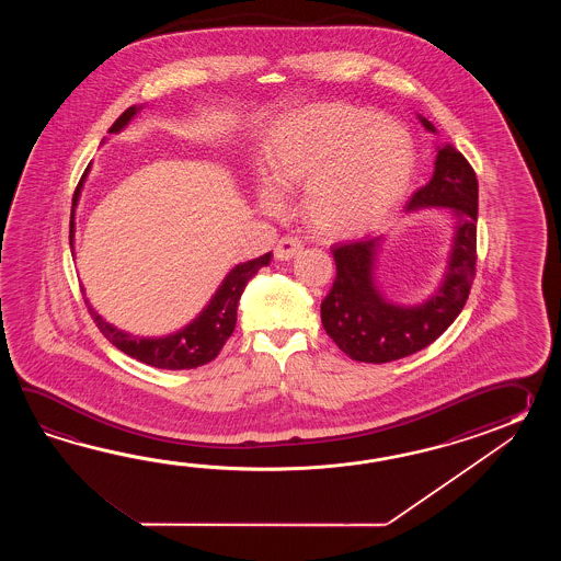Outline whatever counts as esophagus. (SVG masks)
Returning a JSON list of instances; mask_svg holds the SVG:
<instances>
[{"label": "esophagus", "mask_w": 561, "mask_h": 561, "mask_svg": "<svg viewBox=\"0 0 561 561\" xmlns=\"http://www.w3.org/2000/svg\"><path fill=\"white\" fill-rule=\"evenodd\" d=\"M300 252H302V242H300L298 239H293V237H285V239H280L278 242H276V261H290V259L298 256Z\"/></svg>", "instance_id": "34e87169"}]
</instances>
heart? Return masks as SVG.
Returning a JSON list of instances; mask_svg holds the SVG:
<instances>
[{"label":"heart","mask_w":561,"mask_h":561,"mask_svg":"<svg viewBox=\"0 0 561 561\" xmlns=\"http://www.w3.org/2000/svg\"><path fill=\"white\" fill-rule=\"evenodd\" d=\"M256 167L264 210L300 188L298 215L310 234L351 240L382 225L403 203L415 146L399 124L345 104H317L273 119Z\"/></svg>","instance_id":"b5f03b06"}]
</instances>
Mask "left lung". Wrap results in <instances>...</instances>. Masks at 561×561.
I'll return each instance as SVG.
<instances>
[{
  "mask_svg": "<svg viewBox=\"0 0 561 561\" xmlns=\"http://www.w3.org/2000/svg\"><path fill=\"white\" fill-rule=\"evenodd\" d=\"M419 122L437 131L421 114ZM477 198L476 172L466 156L454 144L437 146L433 176L411 196L405 215L445 208L454 216V237L442 283L419 305L391 302L377 286L385 234L331 249L336 278L321 302V321L345 355L360 363H391L430 346L451 327L476 278Z\"/></svg>",
  "mask_w": 561,
  "mask_h": 561,
  "instance_id": "8db88e82",
  "label": "left lung"
}]
</instances>
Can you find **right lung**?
<instances>
[{"label":"right lung","mask_w":561,"mask_h":561,"mask_svg":"<svg viewBox=\"0 0 561 561\" xmlns=\"http://www.w3.org/2000/svg\"><path fill=\"white\" fill-rule=\"evenodd\" d=\"M142 110V106H130L122 116H119L110 131L118 134L130 124L134 116ZM90 167L85 168L84 176L80 180L78 188L73 192L72 222H70V247L73 249V232H76V206L80 201V194L84 188L85 179H88ZM271 252H266L259 259H252L247 263H240L225 276V280L216 288L215 295L208 300V305L201 310V314L182 327L176 333L164 334V336H138V334L126 333L118 327L110 324L106 319H102L90 300L85 298L88 310L92 314L98 329L106 336L112 345L126 353L128 357L138 358L140 363H146L156 369L182 370L196 369L210 363L213 358L218 357L220 348L225 346L228 336L237 327V310H239V300L244 293V286L249 285L252 276L256 275L263 266L271 263Z\"/></svg>","instance_id":"obj_1"}]
</instances>
